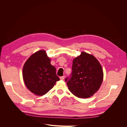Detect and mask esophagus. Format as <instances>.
Instances as JSON below:
<instances>
[{"label": "esophagus", "instance_id": "1", "mask_svg": "<svg viewBox=\"0 0 127 127\" xmlns=\"http://www.w3.org/2000/svg\"><path fill=\"white\" fill-rule=\"evenodd\" d=\"M64 77H65L64 76H61V77H60V79L61 80H64Z\"/></svg>", "mask_w": 127, "mask_h": 127}]
</instances>
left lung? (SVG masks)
I'll return each instance as SVG.
<instances>
[{
  "mask_svg": "<svg viewBox=\"0 0 127 127\" xmlns=\"http://www.w3.org/2000/svg\"><path fill=\"white\" fill-rule=\"evenodd\" d=\"M103 79L101 65L93 55L82 52L72 61L70 77L65 79L68 89L76 96L88 98L100 87Z\"/></svg>",
  "mask_w": 127,
  "mask_h": 127,
  "instance_id": "left-lung-1",
  "label": "left lung"
}]
</instances>
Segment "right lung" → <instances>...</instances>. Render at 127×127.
I'll return each instance as SVG.
<instances>
[{
	"label": "right lung",
	"mask_w": 127,
	"mask_h": 127,
	"mask_svg": "<svg viewBox=\"0 0 127 127\" xmlns=\"http://www.w3.org/2000/svg\"><path fill=\"white\" fill-rule=\"evenodd\" d=\"M23 77L27 88L40 96L47 93L60 80L44 50L36 52L27 60L23 68Z\"/></svg>",
	"instance_id": "right-lung-1"
}]
</instances>
